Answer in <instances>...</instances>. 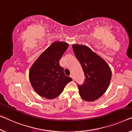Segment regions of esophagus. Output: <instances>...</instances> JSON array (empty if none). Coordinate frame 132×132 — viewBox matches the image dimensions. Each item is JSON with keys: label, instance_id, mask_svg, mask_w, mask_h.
<instances>
[{"label": "esophagus", "instance_id": "obj_1", "mask_svg": "<svg viewBox=\"0 0 132 132\" xmlns=\"http://www.w3.org/2000/svg\"><path fill=\"white\" fill-rule=\"evenodd\" d=\"M70 77L72 78V80H74V76H73V75H72V74H71V75H70Z\"/></svg>", "mask_w": 132, "mask_h": 132}]
</instances>
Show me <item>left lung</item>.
I'll use <instances>...</instances> for the list:
<instances>
[{"instance_id":"left-lung-1","label":"left lung","mask_w":132,"mask_h":132,"mask_svg":"<svg viewBox=\"0 0 132 132\" xmlns=\"http://www.w3.org/2000/svg\"><path fill=\"white\" fill-rule=\"evenodd\" d=\"M72 48L86 77L82 85H78L80 96L87 101L96 100L103 96L110 84V67L88 46L74 44Z\"/></svg>"}]
</instances>
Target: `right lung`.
<instances>
[{"mask_svg":"<svg viewBox=\"0 0 132 132\" xmlns=\"http://www.w3.org/2000/svg\"><path fill=\"white\" fill-rule=\"evenodd\" d=\"M66 42L56 41L42 52L30 68L29 77L34 90L48 99L58 97L72 79L65 76L60 60L68 47Z\"/></svg>","mask_w":132,"mask_h":132,"instance_id":"right-lung-1","label":"right lung"}]
</instances>
